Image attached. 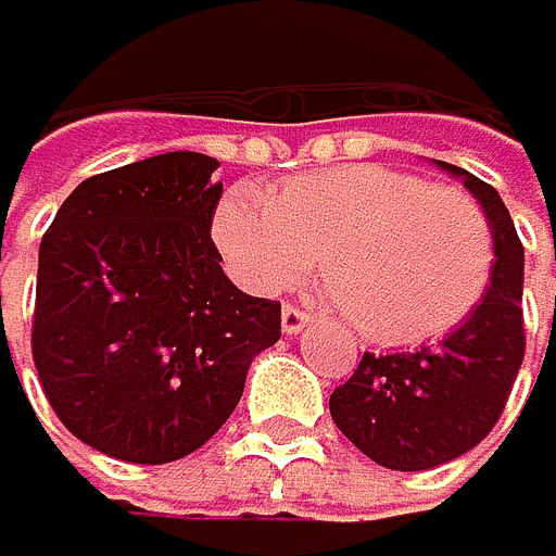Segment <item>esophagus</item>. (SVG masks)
<instances>
[{
    "instance_id": "obj_1",
    "label": "esophagus",
    "mask_w": 556,
    "mask_h": 556,
    "mask_svg": "<svg viewBox=\"0 0 556 556\" xmlns=\"http://www.w3.org/2000/svg\"><path fill=\"white\" fill-rule=\"evenodd\" d=\"M306 324H309V316L302 313V309H295V306H285L281 309V330L289 333V338H292V333H299Z\"/></svg>"
}]
</instances>
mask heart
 <instances>
[{
	"instance_id": "obj_1",
	"label": "heart",
	"mask_w": 556,
	"mask_h": 556,
	"mask_svg": "<svg viewBox=\"0 0 556 556\" xmlns=\"http://www.w3.org/2000/svg\"><path fill=\"white\" fill-rule=\"evenodd\" d=\"M212 240L254 292L292 285L320 254L327 295L376 344H421L480 306L494 240L488 215L459 187L407 169L348 163L275 184L229 187Z\"/></svg>"
}]
</instances>
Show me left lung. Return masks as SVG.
I'll return each mask as SVG.
<instances>
[{"instance_id":"left-lung-1","label":"left lung","mask_w":556,"mask_h":556,"mask_svg":"<svg viewBox=\"0 0 556 556\" xmlns=\"http://www.w3.org/2000/svg\"><path fill=\"white\" fill-rule=\"evenodd\" d=\"M480 201L494 240V271L480 306L439 344L396 355L365 351L355 376L330 393V418L387 470H431L456 459L502 418L526 355L522 243L491 184L435 160Z\"/></svg>"}]
</instances>
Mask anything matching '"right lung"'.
<instances>
[{"instance_id":"right-lung-1","label":"right lung","mask_w":556,"mask_h":556,"mask_svg":"<svg viewBox=\"0 0 556 556\" xmlns=\"http://www.w3.org/2000/svg\"><path fill=\"white\" fill-rule=\"evenodd\" d=\"M215 169L205 152H163L97 174L40 240L34 365L62 425L103 456H191L281 338L278 302L218 264Z\"/></svg>"}]
</instances>
